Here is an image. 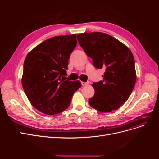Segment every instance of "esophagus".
I'll list each match as a JSON object with an SVG mask.
<instances>
[{"label":"esophagus","instance_id":"34e87169","mask_svg":"<svg viewBox=\"0 0 159 159\" xmlns=\"http://www.w3.org/2000/svg\"><path fill=\"white\" fill-rule=\"evenodd\" d=\"M88 84H89V82H83V81H82V82H81V85H82L83 86L84 85H87Z\"/></svg>","mask_w":159,"mask_h":159}]
</instances>
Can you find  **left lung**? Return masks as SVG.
Instances as JSON below:
<instances>
[{
  "label": "left lung",
  "instance_id": "1",
  "mask_svg": "<svg viewBox=\"0 0 159 159\" xmlns=\"http://www.w3.org/2000/svg\"><path fill=\"white\" fill-rule=\"evenodd\" d=\"M77 38L86 54L92 58L95 68L105 69L103 80L91 85L95 94L89 99L91 107L103 113L119 109L129 99L136 82L131 51L105 33H81Z\"/></svg>",
  "mask_w": 159,
  "mask_h": 159
}]
</instances>
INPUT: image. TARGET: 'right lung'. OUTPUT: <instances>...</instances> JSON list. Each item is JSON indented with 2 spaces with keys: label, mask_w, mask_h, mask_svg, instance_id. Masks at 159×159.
<instances>
[{
  "label": "right lung",
  "mask_w": 159,
  "mask_h": 159,
  "mask_svg": "<svg viewBox=\"0 0 159 159\" xmlns=\"http://www.w3.org/2000/svg\"><path fill=\"white\" fill-rule=\"evenodd\" d=\"M76 34L57 36L40 43L27 54L22 77L24 91L34 107L46 115L64 111L81 86L79 80H65Z\"/></svg>",
  "instance_id": "obj_1"
}]
</instances>
